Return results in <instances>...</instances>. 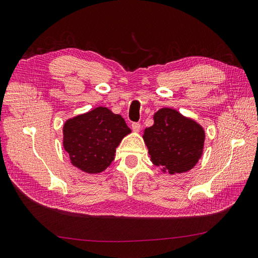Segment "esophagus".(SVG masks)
Listing matches in <instances>:
<instances>
[{"instance_id":"obj_1","label":"esophagus","mask_w":258,"mask_h":258,"mask_svg":"<svg viewBox=\"0 0 258 258\" xmlns=\"http://www.w3.org/2000/svg\"><path fill=\"white\" fill-rule=\"evenodd\" d=\"M131 127H132V130H134L135 132H139L140 129H141V124H140L139 122H134L131 124Z\"/></svg>"}]
</instances>
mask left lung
<instances>
[{
	"label": "left lung",
	"instance_id": "obj_1",
	"mask_svg": "<svg viewBox=\"0 0 258 258\" xmlns=\"http://www.w3.org/2000/svg\"><path fill=\"white\" fill-rule=\"evenodd\" d=\"M154 124L143 140L151 161L163 173H184L201 158L206 132L200 123L174 108L162 107L154 114Z\"/></svg>",
	"mask_w": 258,
	"mask_h": 258
}]
</instances>
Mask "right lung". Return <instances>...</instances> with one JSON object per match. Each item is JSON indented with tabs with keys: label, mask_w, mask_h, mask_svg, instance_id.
<instances>
[{
	"label": "right lung",
	"mask_w": 258,
	"mask_h": 258,
	"mask_svg": "<svg viewBox=\"0 0 258 258\" xmlns=\"http://www.w3.org/2000/svg\"><path fill=\"white\" fill-rule=\"evenodd\" d=\"M62 132V144L72 165L86 173L97 174L111 165L117 146L131 130L120 115L99 106L69 118Z\"/></svg>",
	"instance_id": "right-lung-1"
}]
</instances>
